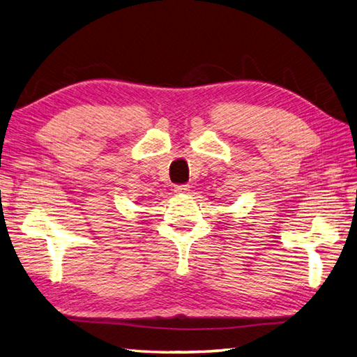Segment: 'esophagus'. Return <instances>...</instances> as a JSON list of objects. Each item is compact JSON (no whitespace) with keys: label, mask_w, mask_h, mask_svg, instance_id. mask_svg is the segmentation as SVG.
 Returning a JSON list of instances; mask_svg holds the SVG:
<instances>
[{"label":"esophagus","mask_w":357,"mask_h":357,"mask_svg":"<svg viewBox=\"0 0 357 357\" xmlns=\"http://www.w3.org/2000/svg\"><path fill=\"white\" fill-rule=\"evenodd\" d=\"M189 189L190 187L187 184H178V185H174V193H185V192H189Z\"/></svg>","instance_id":"34e87169"}]
</instances>
